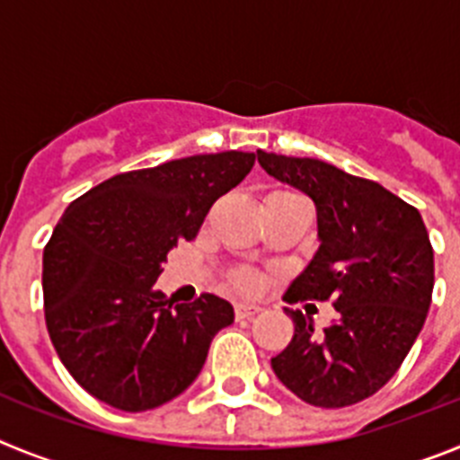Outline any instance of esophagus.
<instances>
[{
    "instance_id": "esophagus-1",
    "label": "esophagus",
    "mask_w": 460,
    "mask_h": 460,
    "mask_svg": "<svg viewBox=\"0 0 460 460\" xmlns=\"http://www.w3.org/2000/svg\"><path fill=\"white\" fill-rule=\"evenodd\" d=\"M262 311V308L258 306V304H237V306H234V315H237V320H249V318H253V315H258V313Z\"/></svg>"
}]
</instances>
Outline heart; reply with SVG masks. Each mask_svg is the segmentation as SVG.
Listing matches in <instances>:
<instances>
[{"label": "heart", "mask_w": 460, "mask_h": 460, "mask_svg": "<svg viewBox=\"0 0 460 460\" xmlns=\"http://www.w3.org/2000/svg\"><path fill=\"white\" fill-rule=\"evenodd\" d=\"M280 193H283V195H296V193H292V190H280ZM233 280H234V286H237L239 290L253 292L255 288H258V283H260V276L255 274V271L243 270V271H237Z\"/></svg>", "instance_id": "1"}]
</instances>
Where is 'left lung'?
I'll return each instance as SVG.
<instances>
[{
	"mask_svg": "<svg viewBox=\"0 0 460 460\" xmlns=\"http://www.w3.org/2000/svg\"><path fill=\"white\" fill-rule=\"evenodd\" d=\"M258 164L306 193L318 211L320 249L283 299H332L339 313L336 323L315 332L302 311L286 308L295 336L271 368L315 408L359 403L392 380L424 327L433 249L421 214L377 181L318 158L258 149Z\"/></svg>",
	"mask_w": 460,
	"mask_h": 460,
	"instance_id": "left-lung-1",
	"label": "left lung"
}]
</instances>
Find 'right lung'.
<instances>
[{"label":"right lung","mask_w":460,"mask_h":460,"mask_svg":"<svg viewBox=\"0 0 460 460\" xmlns=\"http://www.w3.org/2000/svg\"><path fill=\"white\" fill-rule=\"evenodd\" d=\"M253 164L249 152L177 158L115 174L68 205L43 251V304L57 355L84 392L145 412L190 387L211 339L234 323L233 304H174L156 279Z\"/></svg>","instance_id":"1"}]
</instances>
